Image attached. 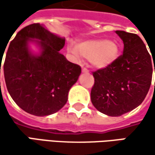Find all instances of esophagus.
Returning <instances> with one entry per match:
<instances>
[{"instance_id":"34e87169","label":"esophagus","mask_w":155,"mask_h":155,"mask_svg":"<svg viewBox=\"0 0 155 155\" xmlns=\"http://www.w3.org/2000/svg\"><path fill=\"white\" fill-rule=\"evenodd\" d=\"M81 72L84 73V74H88V73H89V70H88L87 68H85V67H82V68H81Z\"/></svg>"}]
</instances>
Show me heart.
Segmentation results:
<instances>
[{
	"label": "heart",
	"instance_id": "heart-1",
	"mask_svg": "<svg viewBox=\"0 0 155 155\" xmlns=\"http://www.w3.org/2000/svg\"><path fill=\"white\" fill-rule=\"evenodd\" d=\"M68 51L73 58L80 61L81 57L89 59L96 68L103 69L110 66L119 55V45L111 39H88L77 46L69 45Z\"/></svg>",
	"mask_w": 155,
	"mask_h": 155
}]
</instances>
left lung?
Wrapping results in <instances>:
<instances>
[{"label":"left lung","mask_w":155,"mask_h":155,"mask_svg":"<svg viewBox=\"0 0 155 155\" xmlns=\"http://www.w3.org/2000/svg\"><path fill=\"white\" fill-rule=\"evenodd\" d=\"M116 33L124 43L123 54L110 66L92 73L94 85L91 91L93 106L110 117L138 107L150 89L153 70L155 73V54L148 53L139 36L122 30Z\"/></svg>","instance_id":"8db88e82"}]
</instances>
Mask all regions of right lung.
<instances>
[{"label": "right lung", "mask_w": 155, "mask_h": 155, "mask_svg": "<svg viewBox=\"0 0 155 155\" xmlns=\"http://www.w3.org/2000/svg\"><path fill=\"white\" fill-rule=\"evenodd\" d=\"M30 42L39 46V54L30 51ZM64 42V38L35 23L19 30L10 43L3 64L4 79L11 97L24 111L44 117L57 112L67 102L68 92L81 69L60 53ZM1 64L2 61L0 73Z\"/></svg>", "instance_id": "obj_1"}]
</instances>
